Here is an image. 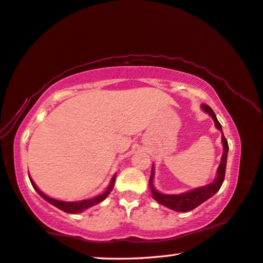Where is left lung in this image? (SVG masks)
Instances as JSON below:
<instances>
[{
  "label": "left lung",
  "instance_id": "1",
  "mask_svg": "<svg viewBox=\"0 0 263 263\" xmlns=\"http://www.w3.org/2000/svg\"><path fill=\"white\" fill-rule=\"evenodd\" d=\"M201 109L203 112L210 115L214 120L215 127L221 132V141H222V147L223 152L221 156V161H220V165L216 171V177L211 184L206 186L197 187V189H193L191 191L184 192V193L180 194H164L158 192L154 189L153 185V178H154V167L152 166L151 171V177H149V190H151L152 198L157 200L158 202L161 203V205L166 206L170 210H173L176 212H190L194 208H197L199 205H201L202 202H205L206 200L210 199L220 190L222 182L224 180V173H226V164H227V154H228V143L226 138H224L222 127L220 125L219 120L216 119V116L211 109L210 106L206 105V104H202Z\"/></svg>",
  "mask_w": 263,
  "mask_h": 263
}]
</instances>
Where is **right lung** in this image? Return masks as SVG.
<instances>
[{"mask_svg":"<svg viewBox=\"0 0 263 263\" xmlns=\"http://www.w3.org/2000/svg\"><path fill=\"white\" fill-rule=\"evenodd\" d=\"M30 179V182L32 187H34L35 191L39 193L42 198L44 200H47L49 203H51L57 208H60L61 211L65 212V213H70V214H77V213H81V212L87 210V208L92 207L95 205H97V203L102 202L103 200H105L107 195L111 193L112 189H114V185H115V180H116V174L114 177H112L111 181H110V185L107 186V189L103 192L102 194L99 195H96L95 198H91V199H85V200H81V201H62V200H57V199H53V198H50L48 195H45L43 192H42L39 187L36 186V184L34 181L31 180V178L29 177Z\"/></svg>","mask_w":263,"mask_h":263,"instance_id":"obj_1","label":"right lung"}]
</instances>
